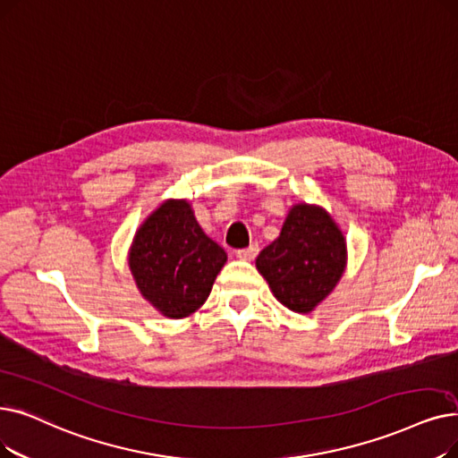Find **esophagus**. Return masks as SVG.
<instances>
[{"label": "esophagus", "mask_w": 458, "mask_h": 458, "mask_svg": "<svg viewBox=\"0 0 458 458\" xmlns=\"http://www.w3.org/2000/svg\"><path fill=\"white\" fill-rule=\"evenodd\" d=\"M258 252H260V247H258V245H250V247H247V249L235 250V256L240 258V260H247V262H250V260H254Z\"/></svg>", "instance_id": "1"}]
</instances>
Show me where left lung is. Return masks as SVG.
Returning <instances> with one entry per match:
<instances>
[{
    "label": "left lung",
    "instance_id": "8db88e82",
    "mask_svg": "<svg viewBox=\"0 0 458 458\" xmlns=\"http://www.w3.org/2000/svg\"><path fill=\"white\" fill-rule=\"evenodd\" d=\"M256 267L284 307L310 312L344 273V235L326 209L297 204L290 209L281 235L258 254Z\"/></svg>",
    "mask_w": 458,
    "mask_h": 458
}]
</instances>
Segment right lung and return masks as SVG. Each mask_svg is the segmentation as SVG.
I'll list each match as a JSON object with an SVG mask.
<instances>
[{
    "mask_svg": "<svg viewBox=\"0 0 458 458\" xmlns=\"http://www.w3.org/2000/svg\"><path fill=\"white\" fill-rule=\"evenodd\" d=\"M225 264V249L204 233L187 200L158 206L138 228L129 252L138 290L168 318L200 309Z\"/></svg>",
    "mask_w": 458,
    "mask_h": 458,
    "instance_id": "1",
    "label": "right lung"
}]
</instances>
